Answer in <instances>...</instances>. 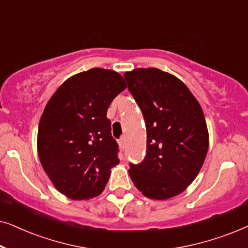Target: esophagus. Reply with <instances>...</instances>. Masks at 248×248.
Wrapping results in <instances>:
<instances>
[{
	"label": "esophagus",
	"mask_w": 248,
	"mask_h": 248,
	"mask_svg": "<svg viewBox=\"0 0 248 248\" xmlns=\"http://www.w3.org/2000/svg\"><path fill=\"white\" fill-rule=\"evenodd\" d=\"M118 144H120L121 148H125V144H126V139H125V137H122L120 139V141H118Z\"/></svg>",
	"instance_id": "34e87169"
}]
</instances>
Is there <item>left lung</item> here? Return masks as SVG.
I'll return each instance as SVG.
<instances>
[{"label":"left lung","instance_id":"8db88e82","mask_svg":"<svg viewBox=\"0 0 248 248\" xmlns=\"http://www.w3.org/2000/svg\"><path fill=\"white\" fill-rule=\"evenodd\" d=\"M124 78L147 126V155L128 174L147 198H174L194 181L208 154L201 105L182 80L155 67L135 69Z\"/></svg>","mask_w":248,"mask_h":248}]
</instances>
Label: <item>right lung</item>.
I'll return each mask as SVG.
<instances>
[{
  "mask_svg": "<svg viewBox=\"0 0 248 248\" xmlns=\"http://www.w3.org/2000/svg\"><path fill=\"white\" fill-rule=\"evenodd\" d=\"M125 88L116 71L94 67L66 79L47 103L37 151L50 182L66 198L100 195L120 164L107 109Z\"/></svg>",
  "mask_w": 248,
  "mask_h": 248,
  "instance_id": "1",
  "label": "right lung"
}]
</instances>
